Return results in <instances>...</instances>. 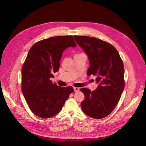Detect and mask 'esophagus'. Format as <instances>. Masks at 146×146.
<instances>
[{
  "label": "esophagus",
  "mask_w": 146,
  "mask_h": 146,
  "mask_svg": "<svg viewBox=\"0 0 146 146\" xmlns=\"http://www.w3.org/2000/svg\"><path fill=\"white\" fill-rule=\"evenodd\" d=\"M74 91L76 92H79V90H80L79 88H77V87H74Z\"/></svg>",
  "instance_id": "1"
}]
</instances>
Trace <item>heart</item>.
Returning <instances> with one entry per match:
<instances>
[{"label": "heart", "mask_w": 146, "mask_h": 146, "mask_svg": "<svg viewBox=\"0 0 146 146\" xmlns=\"http://www.w3.org/2000/svg\"><path fill=\"white\" fill-rule=\"evenodd\" d=\"M78 54H76V55H78Z\"/></svg>", "instance_id": "heart-1"}]
</instances>
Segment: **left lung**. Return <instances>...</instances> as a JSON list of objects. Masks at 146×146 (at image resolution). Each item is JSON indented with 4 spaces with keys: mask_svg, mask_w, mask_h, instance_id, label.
<instances>
[{
    "mask_svg": "<svg viewBox=\"0 0 146 146\" xmlns=\"http://www.w3.org/2000/svg\"><path fill=\"white\" fill-rule=\"evenodd\" d=\"M76 43L87 54L89 67L87 75L97 77V89H80L85 98L81 103L84 112L94 119H102L115 108L124 90V67L117 50L99 39L75 35Z\"/></svg>",
    "mask_w": 146,
    "mask_h": 146,
    "instance_id": "left-lung-1",
    "label": "left lung"
}]
</instances>
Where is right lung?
I'll return each mask as SVG.
<instances>
[{
	"mask_svg": "<svg viewBox=\"0 0 146 146\" xmlns=\"http://www.w3.org/2000/svg\"><path fill=\"white\" fill-rule=\"evenodd\" d=\"M72 36L51 37L36 42L30 48L22 68V92L31 111L47 119L61 111L72 86L61 87L50 80L57 72L63 51L75 47Z\"/></svg>",
	"mask_w": 146,
	"mask_h": 146,
	"instance_id": "right-lung-1",
	"label": "right lung"
}]
</instances>
